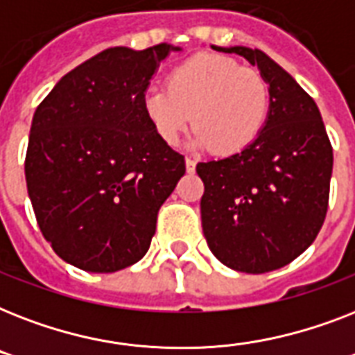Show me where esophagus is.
Segmentation results:
<instances>
[{
	"label": "esophagus",
	"instance_id": "obj_1",
	"mask_svg": "<svg viewBox=\"0 0 355 355\" xmlns=\"http://www.w3.org/2000/svg\"><path fill=\"white\" fill-rule=\"evenodd\" d=\"M195 160L193 158H186V169H188V173H193L195 171Z\"/></svg>",
	"mask_w": 355,
	"mask_h": 355
}]
</instances>
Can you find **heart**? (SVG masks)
I'll list each match as a JSON object with an SVG mask.
<instances>
[{"instance_id":"heart-1","label":"heart","mask_w":355,"mask_h":355,"mask_svg":"<svg viewBox=\"0 0 355 355\" xmlns=\"http://www.w3.org/2000/svg\"><path fill=\"white\" fill-rule=\"evenodd\" d=\"M144 107L166 144H178L191 118L195 145L236 155L263 130L270 94L258 69L219 55H197L167 75L166 88H150Z\"/></svg>"}]
</instances>
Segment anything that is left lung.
Segmentation results:
<instances>
[{"mask_svg":"<svg viewBox=\"0 0 355 355\" xmlns=\"http://www.w3.org/2000/svg\"><path fill=\"white\" fill-rule=\"evenodd\" d=\"M258 66L270 110L252 145L199 162L202 230L221 263L261 275L291 263L315 241L330 200L334 150L313 97L259 49L217 47Z\"/></svg>","mask_w":355,"mask_h":355,"instance_id":"left-lung-1","label":"left lung"}]
</instances>
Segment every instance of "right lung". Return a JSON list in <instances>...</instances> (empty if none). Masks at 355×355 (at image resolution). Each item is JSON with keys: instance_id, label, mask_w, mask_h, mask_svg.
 <instances>
[{"instance_id": "right-lung-1", "label": "right lung", "mask_w": 355, "mask_h": 355, "mask_svg": "<svg viewBox=\"0 0 355 355\" xmlns=\"http://www.w3.org/2000/svg\"><path fill=\"white\" fill-rule=\"evenodd\" d=\"M169 49L110 47L58 80L38 105L25 178L42 236L68 263L116 272L144 258L160 206L186 160L145 114L150 77Z\"/></svg>"}]
</instances>
